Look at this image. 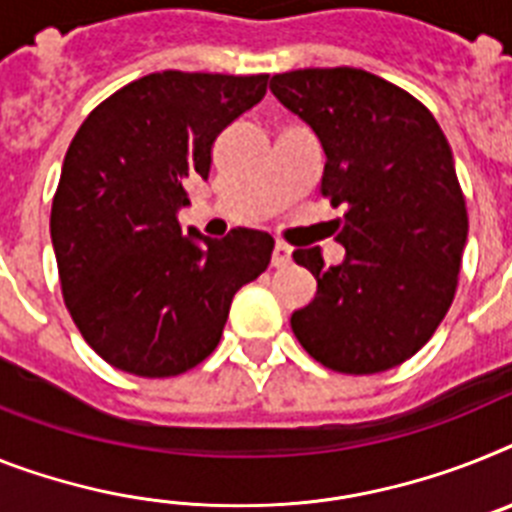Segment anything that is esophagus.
Returning a JSON list of instances; mask_svg holds the SVG:
<instances>
[{
	"label": "esophagus",
	"instance_id": "obj_1",
	"mask_svg": "<svg viewBox=\"0 0 512 512\" xmlns=\"http://www.w3.org/2000/svg\"><path fill=\"white\" fill-rule=\"evenodd\" d=\"M289 263H291V247L289 244L276 242V247H273V265H276V268H286Z\"/></svg>",
	"mask_w": 512,
	"mask_h": 512
}]
</instances>
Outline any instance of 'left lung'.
Returning <instances> with one entry per match:
<instances>
[{"label": "left lung", "mask_w": 512, "mask_h": 512, "mask_svg": "<svg viewBox=\"0 0 512 512\" xmlns=\"http://www.w3.org/2000/svg\"><path fill=\"white\" fill-rule=\"evenodd\" d=\"M270 90L312 127L325 150L320 192L346 205L341 265H325L320 247L294 252L317 294L291 330L333 372L398 367L432 338L458 286L468 216L453 150L424 103L372 72L294 70Z\"/></svg>", "instance_id": "left-lung-1"}]
</instances>
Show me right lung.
<instances>
[{
    "mask_svg": "<svg viewBox=\"0 0 512 512\" xmlns=\"http://www.w3.org/2000/svg\"><path fill=\"white\" fill-rule=\"evenodd\" d=\"M268 75L153 72L109 96L72 137L51 203L64 304L88 346L137 377H174L208 359L231 299L270 263L273 236L182 234L187 184L210 150L263 101Z\"/></svg>",
    "mask_w": 512,
    "mask_h": 512,
    "instance_id": "obj_1",
    "label": "right lung"
}]
</instances>
